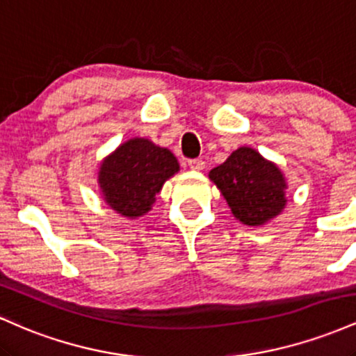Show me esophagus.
Returning a JSON list of instances; mask_svg holds the SVG:
<instances>
[{
    "label": "esophagus",
    "instance_id": "34e87169",
    "mask_svg": "<svg viewBox=\"0 0 356 356\" xmlns=\"http://www.w3.org/2000/svg\"><path fill=\"white\" fill-rule=\"evenodd\" d=\"M189 167L192 170H202L204 167H206V162H204L202 159H191Z\"/></svg>",
    "mask_w": 356,
    "mask_h": 356
}]
</instances>
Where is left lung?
Instances as JSON below:
<instances>
[{"label":"left lung","instance_id":"obj_1","mask_svg":"<svg viewBox=\"0 0 356 356\" xmlns=\"http://www.w3.org/2000/svg\"><path fill=\"white\" fill-rule=\"evenodd\" d=\"M209 179L234 218L246 226H263L286 206L288 186L283 172L251 147L234 150L226 162L211 170Z\"/></svg>","mask_w":356,"mask_h":356}]
</instances>
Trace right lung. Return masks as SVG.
<instances>
[{"mask_svg": "<svg viewBox=\"0 0 356 356\" xmlns=\"http://www.w3.org/2000/svg\"><path fill=\"white\" fill-rule=\"evenodd\" d=\"M175 172L179 162L169 149L136 137L104 159L99 186L104 201L117 214L136 219L152 209L155 195Z\"/></svg>", "mask_w": 356, "mask_h": 356, "instance_id": "right-lung-1", "label": "right lung"}]
</instances>
